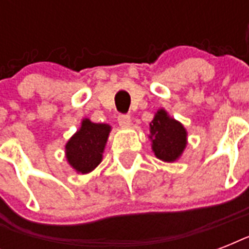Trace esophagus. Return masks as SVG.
<instances>
[{"mask_svg": "<svg viewBox=\"0 0 249 249\" xmlns=\"http://www.w3.org/2000/svg\"><path fill=\"white\" fill-rule=\"evenodd\" d=\"M130 116L129 115H119L117 117V123L120 125L121 128H128L129 125H130Z\"/></svg>", "mask_w": 249, "mask_h": 249, "instance_id": "esophagus-1", "label": "esophagus"}]
</instances>
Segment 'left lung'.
Returning <instances> with one entry per match:
<instances>
[{
    "label": "left lung",
    "mask_w": 249,
    "mask_h": 249,
    "mask_svg": "<svg viewBox=\"0 0 249 249\" xmlns=\"http://www.w3.org/2000/svg\"><path fill=\"white\" fill-rule=\"evenodd\" d=\"M152 151L158 159L173 163L182 155L187 144V132L179 121L174 120L165 109H159L150 123Z\"/></svg>",
    "instance_id": "8db88e82"
}]
</instances>
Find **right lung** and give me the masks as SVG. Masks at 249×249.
<instances>
[{
	"mask_svg": "<svg viewBox=\"0 0 249 249\" xmlns=\"http://www.w3.org/2000/svg\"><path fill=\"white\" fill-rule=\"evenodd\" d=\"M111 126L84 119L81 128L66 144V158L77 173H89L102 161Z\"/></svg>",
	"mask_w": 249,
	"mask_h": 249,
	"instance_id": "obj_1",
	"label": "right lung"
}]
</instances>
